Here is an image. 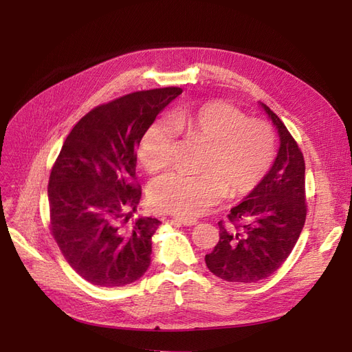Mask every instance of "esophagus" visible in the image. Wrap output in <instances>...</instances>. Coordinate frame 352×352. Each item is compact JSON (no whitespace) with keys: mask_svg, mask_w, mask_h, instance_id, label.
<instances>
[{"mask_svg":"<svg viewBox=\"0 0 352 352\" xmlns=\"http://www.w3.org/2000/svg\"><path fill=\"white\" fill-rule=\"evenodd\" d=\"M175 220H176L177 223H180V225H184V226H194V225H197V223H198V220H197V219L182 217V216H176V217H175Z\"/></svg>","mask_w":352,"mask_h":352,"instance_id":"1","label":"esophagus"}]
</instances>
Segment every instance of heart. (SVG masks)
Returning a JSON list of instances; mask_svg holds the SVG:
<instances>
[{"label": "heart", "instance_id": "b5f03b06", "mask_svg": "<svg viewBox=\"0 0 352 352\" xmlns=\"http://www.w3.org/2000/svg\"><path fill=\"white\" fill-rule=\"evenodd\" d=\"M173 127L189 140L206 144L198 164L202 172H170L154 179L148 195L157 210L195 217L225 194L230 198L248 195L276 158V135L267 122L248 119L229 102L211 101L176 109L170 122L160 119L148 126L138 144V158L148 172L172 163L176 150Z\"/></svg>", "mask_w": 352, "mask_h": 352}]
</instances>
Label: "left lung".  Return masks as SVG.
Returning <instances> with one entry per match:
<instances>
[{"mask_svg":"<svg viewBox=\"0 0 352 352\" xmlns=\"http://www.w3.org/2000/svg\"><path fill=\"white\" fill-rule=\"evenodd\" d=\"M280 148L270 172L228 221H219L220 239L206 255L208 270L226 282L254 283L269 278L289 257L307 217L305 162L294 136L267 105Z\"/></svg>","mask_w":352,"mask_h":352,"instance_id":"8db88e82","label":"left lung"}]
</instances>
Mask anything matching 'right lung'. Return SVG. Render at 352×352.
I'll use <instances>...</instances> for the list:
<instances>
[{"instance_id":"obj_1","label":"right lung","mask_w":352,"mask_h":352,"mask_svg":"<svg viewBox=\"0 0 352 352\" xmlns=\"http://www.w3.org/2000/svg\"><path fill=\"white\" fill-rule=\"evenodd\" d=\"M182 89L138 91L92 109L73 126L51 168L50 230L70 267L95 286L138 280L151 263L158 219L129 223L142 188L136 148Z\"/></svg>"}]
</instances>
